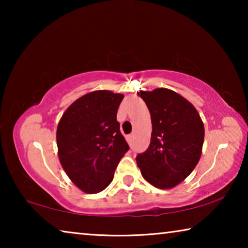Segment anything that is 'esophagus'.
<instances>
[{"label":"esophagus","mask_w":248,"mask_h":248,"mask_svg":"<svg viewBox=\"0 0 248 248\" xmlns=\"http://www.w3.org/2000/svg\"><path fill=\"white\" fill-rule=\"evenodd\" d=\"M125 139H127L129 145L132 144V140H133V136H132V134H130V136H128L127 138H125Z\"/></svg>","instance_id":"obj_1"}]
</instances>
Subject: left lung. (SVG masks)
Returning a JSON list of instances; mask_svg holds the SVG:
<instances>
[{"label":"left lung","instance_id":"1","mask_svg":"<svg viewBox=\"0 0 248 248\" xmlns=\"http://www.w3.org/2000/svg\"><path fill=\"white\" fill-rule=\"evenodd\" d=\"M138 95L150 110L152 134L148 150L137 155V164L146 182L159 189H170L198 164L203 123L197 109L174 91L155 89Z\"/></svg>","mask_w":248,"mask_h":248}]
</instances>
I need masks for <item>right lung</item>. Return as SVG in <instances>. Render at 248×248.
Masks as SVG:
<instances>
[{"instance_id":"1","label":"right lung","mask_w":248,"mask_h":248,"mask_svg":"<svg viewBox=\"0 0 248 248\" xmlns=\"http://www.w3.org/2000/svg\"><path fill=\"white\" fill-rule=\"evenodd\" d=\"M123 98L110 91L91 92L75 100L58 124L61 165L75 186L87 194H97L112 182L129 150L117 121Z\"/></svg>"}]
</instances>
